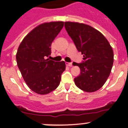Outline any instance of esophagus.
Listing matches in <instances>:
<instances>
[{"label": "esophagus", "mask_w": 128, "mask_h": 128, "mask_svg": "<svg viewBox=\"0 0 128 128\" xmlns=\"http://www.w3.org/2000/svg\"><path fill=\"white\" fill-rule=\"evenodd\" d=\"M66 64L67 66H69V67L72 66V62H66Z\"/></svg>", "instance_id": "esophagus-1"}]
</instances>
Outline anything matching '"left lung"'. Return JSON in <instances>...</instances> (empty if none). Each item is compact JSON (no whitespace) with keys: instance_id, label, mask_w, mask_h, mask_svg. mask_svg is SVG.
<instances>
[{"instance_id":"8db88e82","label":"left lung","mask_w":128,"mask_h":128,"mask_svg":"<svg viewBox=\"0 0 128 128\" xmlns=\"http://www.w3.org/2000/svg\"><path fill=\"white\" fill-rule=\"evenodd\" d=\"M64 26L83 61L75 63L80 74L74 78L76 86L87 92H95L106 82L111 72L114 52L102 33L92 26L78 22H66Z\"/></svg>"}]
</instances>
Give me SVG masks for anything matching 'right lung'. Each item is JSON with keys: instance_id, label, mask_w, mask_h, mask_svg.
<instances>
[{"instance_id": "right-lung-1", "label": "right lung", "mask_w": 128, "mask_h": 128, "mask_svg": "<svg viewBox=\"0 0 128 128\" xmlns=\"http://www.w3.org/2000/svg\"><path fill=\"white\" fill-rule=\"evenodd\" d=\"M63 26V22L39 25L25 36L18 48V66L29 88L38 94H47L56 89L66 69L64 61L46 59L51 54L52 43Z\"/></svg>"}]
</instances>
